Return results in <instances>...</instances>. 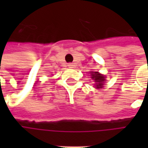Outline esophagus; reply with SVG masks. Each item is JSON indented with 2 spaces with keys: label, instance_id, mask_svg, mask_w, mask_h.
I'll use <instances>...</instances> for the list:
<instances>
[{
  "label": "esophagus",
  "instance_id": "1",
  "mask_svg": "<svg viewBox=\"0 0 148 148\" xmlns=\"http://www.w3.org/2000/svg\"><path fill=\"white\" fill-rule=\"evenodd\" d=\"M68 67H70V68H73L74 67V64L73 63H68Z\"/></svg>",
  "mask_w": 148,
  "mask_h": 148
}]
</instances>
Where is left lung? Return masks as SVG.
Returning a JSON list of instances; mask_svg holds the SVG:
<instances>
[{
    "mask_svg": "<svg viewBox=\"0 0 148 148\" xmlns=\"http://www.w3.org/2000/svg\"><path fill=\"white\" fill-rule=\"evenodd\" d=\"M91 78L96 82V87L101 88L105 82V77L99 74V72H91Z\"/></svg>",
    "mask_w": 148,
    "mask_h": 148,
    "instance_id": "8db88e82",
    "label": "left lung"
}]
</instances>
